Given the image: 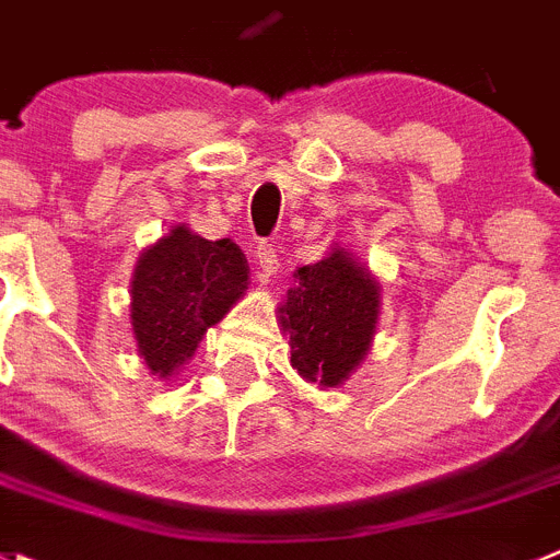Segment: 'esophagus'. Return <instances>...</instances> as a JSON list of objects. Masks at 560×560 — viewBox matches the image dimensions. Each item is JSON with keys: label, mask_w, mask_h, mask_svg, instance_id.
I'll use <instances>...</instances> for the list:
<instances>
[{"label": "esophagus", "mask_w": 560, "mask_h": 560, "mask_svg": "<svg viewBox=\"0 0 560 560\" xmlns=\"http://www.w3.org/2000/svg\"><path fill=\"white\" fill-rule=\"evenodd\" d=\"M255 266H258L260 283H266V280L280 269V260H277V253L271 244H258V247H255Z\"/></svg>", "instance_id": "obj_1"}]
</instances>
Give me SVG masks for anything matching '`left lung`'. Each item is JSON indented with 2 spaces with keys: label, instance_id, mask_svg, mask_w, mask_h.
I'll return each mask as SVG.
<instances>
[{
  "label": "left lung",
  "instance_id": "1",
  "mask_svg": "<svg viewBox=\"0 0 560 560\" xmlns=\"http://www.w3.org/2000/svg\"><path fill=\"white\" fill-rule=\"evenodd\" d=\"M300 285L280 307L291 365L322 387L349 380L369 351L380 316V285L343 249L296 271Z\"/></svg>",
  "mask_w": 560,
  "mask_h": 560
}]
</instances>
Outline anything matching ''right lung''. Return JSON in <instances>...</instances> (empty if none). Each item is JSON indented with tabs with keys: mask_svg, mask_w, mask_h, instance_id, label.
I'll list each match as a JSON object with an SVG mask.
<instances>
[{
	"mask_svg": "<svg viewBox=\"0 0 560 560\" xmlns=\"http://www.w3.org/2000/svg\"><path fill=\"white\" fill-rule=\"evenodd\" d=\"M247 277L231 238L209 242L184 225L145 249L131 280V327L148 369L164 380L184 365L244 294Z\"/></svg>",
	"mask_w": 560,
	"mask_h": 560,
	"instance_id": "right-lung-1",
	"label": "right lung"
}]
</instances>
